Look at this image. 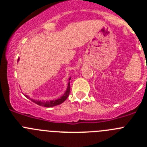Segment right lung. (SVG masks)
<instances>
[{
	"label": "right lung",
	"mask_w": 147,
	"mask_h": 147,
	"mask_svg": "<svg viewBox=\"0 0 147 147\" xmlns=\"http://www.w3.org/2000/svg\"><path fill=\"white\" fill-rule=\"evenodd\" d=\"M19 61V59H18V62ZM71 78H69V82L67 83V87L66 91L65 92V93L62 95V96H60V98H57V99H54V100H49V101H44V100H37V99H34V98H30V96H27V95H24L27 98L30 99L31 101H32L33 102H34L35 104L40 105V106H42V107H54V106H57V105H59L60 104H62V102H64L66 100V98L68 97L70 93V90H71V88H70V80H71Z\"/></svg>",
	"instance_id": "right-lung-1"
}]
</instances>
